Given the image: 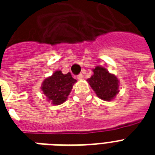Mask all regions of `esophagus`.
<instances>
[{
	"label": "esophagus",
	"instance_id": "obj_1",
	"mask_svg": "<svg viewBox=\"0 0 155 155\" xmlns=\"http://www.w3.org/2000/svg\"><path fill=\"white\" fill-rule=\"evenodd\" d=\"M83 78H84V75H83V74H79V75H77L78 80H82Z\"/></svg>",
	"mask_w": 155,
	"mask_h": 155
}]
</instances>
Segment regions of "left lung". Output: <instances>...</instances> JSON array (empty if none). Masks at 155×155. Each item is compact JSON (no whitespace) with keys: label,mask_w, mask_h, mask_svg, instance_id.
Returning a JSON list of instances; mask_svg holds the SVG:
<instances>
[{"label":"left lung","mask_w":155,"mask_h":155,"mask_svg":"<svg viewBox=\"0 0 155 155\" xmlns=\"http://www.w3.org/2000/svg\"><path fill=\"white\" fill-rule=\"evenodd\" d=\"M92 71L93 75L87 79V82L97 97L106 101L113 100L119 92L117 78L102 67H97Z\"/></svg>","instance_id":"1"}]
</instances>
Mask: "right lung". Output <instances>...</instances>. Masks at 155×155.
I'll list each match as a JSON object with an SVG mask.
<instances>
[{
  "instance_id": "right-lung-1",
  "label": "right lung",
  "mask_w": 155,
  "mask_h": 155,
  "mask_svg": "<svg viewBox=\"0 0 155 155\" xmlns=\"http://www.w3.org/2000/svg\"><path fill=\"white\" fill-rule=\"evenodd\" d=\"M75 82L70 72L63 74L61 71H57L43 81L42 92L53 104L58 105L67 100Z\"/></svg>"
}]
</instances>
